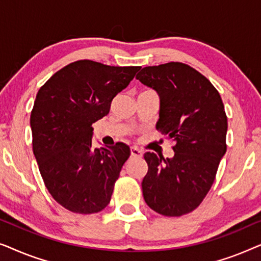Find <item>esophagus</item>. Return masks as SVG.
I'll list each match as a JSON object with an SVG mask.
<instances>
[{
    "label": "esophagus",
    "instance_id": "obj_1",
    "mask_svg": "<svg viewBox=\"0 0 261 261\" xmlns=\"http://www.w3.org/2000/svg\"><path fill=\"white\" fill-rule=\"evenodd\" d=\"M130 155L132 156H137V158H140V156L142 155V152L138 147H132L130 148Z\"/></svg>",
    "mask_w": 261,
    "mask_h": 261
}]
</instances>
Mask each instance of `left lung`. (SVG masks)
<instances>
[{
  "label": "left lung",
  "instance_id": "1",
  "mask_svg": "<svg viewBox=\"0 0 261 261\" xmlns=\"http://www.w3.org/2000/svg\"><path fill=\"white\" fill-rule=\"evenodd\" d=\"M137 80L158 92L156 129L174 142L171 159L145 153L148 171L141 183L142 195L160 215H185L204 199L227 151L222 98L208 78L179 62L146 66Z\"/></svg>",
  "mask_w": 261,
  "mask_h": 261
}]
</instances>
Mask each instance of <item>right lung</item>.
I'll list each match as a JSON object with an SVG mask.
<instances>
[{"instance_id": "add662e5", "label": "right lung", "mask_w": 261, "mask_h": 261, "mask_svg": "<svg viewBox=\"0 0 261 261\" xmlns=\"http://www.w3.org/2000/svg\"><path fill=\"white\" fill-rule=\"evenodd\" d=\"M140 69L77 60L39 89L31 113L33 153L45 187L70 212L87 215L109 204L130 149L123 142L95 148L92 123L108 115Z\"/></svg>"}]
</instances>
